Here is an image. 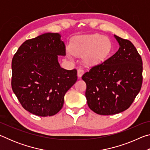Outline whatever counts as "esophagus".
Masks as SVG:
<instances>
[{"mask_svg":"<svg viewBox=\"0 0 150 150\" xmlns=\"http://www.w3.org/2000/svg\"><path fill=\"white\" fill-rule=\"evenodd\" d=\"M83 73H84V70H83V69H81V68H79V69L77 70V75L79 77H82Z\"/></svg>","mask_w":150,"mask_h":150,"instance_id":"34e87169","label":"esophagus"}]
</instances>
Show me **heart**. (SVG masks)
<instances>
[{
	"label": "heart",
	"mask_w": 150,
	"mask_h": 150,
	"mask_svg": "<svg viewBox=\"0 0 150 150\" xmlns=\"http://www.w3.org/2000/svg\"><path fill=\"white\" fill-rule=\"evenodd\" d=\"M111 49L109 40L99 34L83 35L75 38L71 44V50H67L68 57L73 54L82 55L84 62L90 63L99 62L108 55Z\"/></svg>",
	"instance_id": "1"
}]
</instances>
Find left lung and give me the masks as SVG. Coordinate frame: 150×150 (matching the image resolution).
<instances>
[{
    "instance_id": "8db88e82",
    "label": "left lung",
    "mask_w": 150,
    "mask_h": 150,
    "mask_svg": "<svg viewBox=\"0 0 150 150\" xmlns=\"http://www.w3.org/2000/svg\"><path fill=\"white\" fill-rule=\"evenodd\" d=\"M118 50L82 76L88 107L100 115L120 113L130 107L142 85V60L128 40L115 35Z\"/></svg>"
}]
</instances>
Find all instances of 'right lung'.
I'll return each mask as SVG.
<instances>
[{"label":"right lung","instance_id":"add662e5","mask_svg":"<svg viewBox=\"0 0 150 150\" xmlns=\"http://www.w3.org/2000/svg\"><path fill=\"white\" fill-rule=\"evenodd\" d=\"M58 33H45L20 45L12 60V88L25 110L51 116L62 108L64 96L77 80V70L61 67L65 55Z\"/></svg>","mask_w":150,"mask_h":150}]
</instances>
